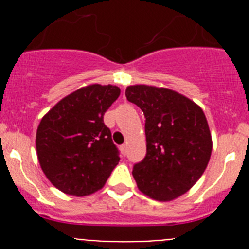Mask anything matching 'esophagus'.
<instances>
[{"instance_id":"obj_1","label":"esophagus","mask_w":249,"mask_h":249,"mask_svg":"<svg viewBox=\"0 0 249 249\" xmlns=\"http://www.w3.org/2000/svg\"><path fill=\"white\" fill-rule=\"evenodd\" d=\"M121 152H122L123 155H126V152H127V146H126V144H122V146H121Z\"/></svg>"}]
</instances>
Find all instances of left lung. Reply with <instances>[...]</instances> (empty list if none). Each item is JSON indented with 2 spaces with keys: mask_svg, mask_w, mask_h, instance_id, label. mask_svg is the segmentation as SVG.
I'll list each match as a JSON object with an SVG mask.
<instances>
[{
  "mask_svg": "<svg viewBox=\"0 0 249 249\" xmlns=\"http://www.w3.org/2000/svg\"><path fill=\"white\" fill-rule=\"evenodd\" d=\"M126 97L143 111L147 153L133 166L138 190L156 201L184 195L203 175L212 137L198 105L168 89L136 85Z\"/></svg>",
  "mask_w": 249,
  "mask_h": 249,
  "instance_id": "left-lung-1",
  "label": "left lung"
}]
</instances>
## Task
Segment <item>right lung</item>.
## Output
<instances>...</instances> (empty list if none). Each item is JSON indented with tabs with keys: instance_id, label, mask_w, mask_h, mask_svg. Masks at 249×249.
<instances>
[{
	"instance_id": "add662e5",
	"label": "right lung",
	"mask_w": 249,
	"mask_h": 249,
	"mask_svg": "<svg viewBox=\"0 0 249 249\" xmlns=\"http://www.w3.org/2000/svg\"><path fill=\"white\" fill-rule=\"evenodd\" d=\"M120 93L117 86L82 87L62 98L39 122V164L63 193L82 197L101 190L120 162V152L103 122Z\"/></svg>"
}]
</instances>
